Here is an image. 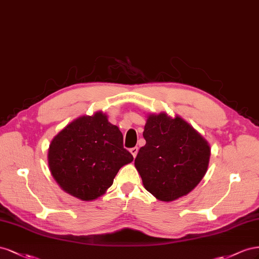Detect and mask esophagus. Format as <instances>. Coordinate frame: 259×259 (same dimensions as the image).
I'll use <instances>...</instances> for the list:
<instances>
[{"instance_id":"esophagus-1","label":"esophagus","mask_w":259,"mask_h":259,"mask_svg":"<svg viewBox=\"0 0 259 259\" xmlns=\"http://www.w3.org/2000/svg\"><path fill=\"white\" fill-rule=\"evenodd\" d=\"M138 152H139L138 146H135V147H132V149H130V153H131L132 155H134V157H136V156H137Z\"/></svg>"}]
</instances>
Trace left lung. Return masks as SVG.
<instances>
[{
	"label": "left lung",
	"mask_w": 259,
	"mask_h": 259,
	"mask_svg": "<svg viewBox=\"0 0 259 259\" xmlns=\"http://www.w3.org/2000/svg\"><path fill=\"white\" fill-rule=\"evenodd\" d=\"M145 145L135 166L144 188L159 201L171 202L193 190L208 168V142L179 116L150 115L144 125Z\"/></svg>",
	"instance_id": "obj_1"
}]
</instances>
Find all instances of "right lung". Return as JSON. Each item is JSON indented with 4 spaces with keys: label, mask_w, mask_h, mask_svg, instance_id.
<instances>
[{
    "label": "right lung",
    "mask_w": 259,
    "mask_h": 259,
    "mask_svg": "<svg viewBox=\"0 0 259 259\" xmlns=\"http://www.w3.org/2000/svg\"><path fill=\"white\" fill-rule=\"evenodd\" d=\"M122 134L97 112L73 120L52 140L49 167L60 187L82 201H92L112 186L119 169L134 160Z\"/></svg>",
    "instance_id": "right-lung-1"
}]
</instances>
